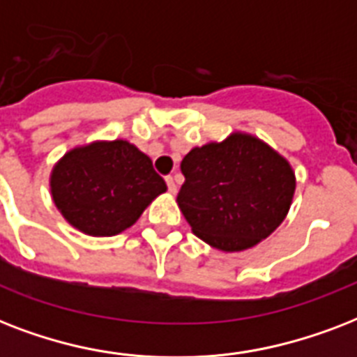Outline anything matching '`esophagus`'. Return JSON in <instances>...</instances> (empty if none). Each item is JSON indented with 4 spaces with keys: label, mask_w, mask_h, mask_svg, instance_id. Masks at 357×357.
<instances>
[{
    "label": "esophagus",
    "mask_w": 357,
    "mask_h": 357,
    "mask_svg": "<svg viewBox=\"0 0 357 357\" xmlns=\"http://www.w3.org/2000/svg\"><path fill=\"white\" fill-rule=\"evenodd\" d=\"M167 185H168V190H170V192H176V190H178V187H176V181H174V178L172 176H167Z\"/></svg>",
    "instance_id": "obj_1"
}]
</instances>
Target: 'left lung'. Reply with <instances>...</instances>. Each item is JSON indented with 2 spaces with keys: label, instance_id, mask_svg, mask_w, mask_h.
<instances>
[{
  "label": "left lung",
  "instance_id": "8db88e82",
  "mask_svg": "<svg viewBox=\"0 0 357 357\" xmlns=\"http://www.w3.org/2000/svg\"><path fill=\"white\" fill-rule=\"evenodd\" d=\"M178 206L195 235L222 252L252 248L283 222L293 202L294 172L271 146L234 133L181 161Z\"/></svg>",
  "mask_w": 357,
  "mask_h": 357
}]
</instances>
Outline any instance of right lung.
Returning a JSON list of instances; mask_svg holds the SVG:
<instances>
[{
	"label": "right lung",
	"mask_w": 357,
	"mask_h": 357,
	"mask_svg": "<svg viewBox=\"0 0 357 357\" xmlns=\"http://www.w3.org/2000/svg\"><path fill=\"white\" fill-rule=\"evenodd\" d=\"M50 185L63 217L94 237L133 226L148 204L167 190L150 157L128 140L74 148L55 165Z\"/></svg>",
	"instance_id": "add662e5"
}]
</instances>
